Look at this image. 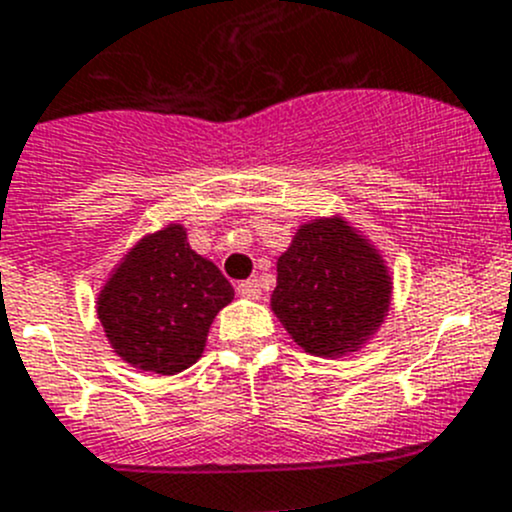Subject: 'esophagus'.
<instances>
[{
    "label": "esophagus",
    "instance_id": "esophagus-1",
    "mask_svg": "<svg viewBox=\"0 0 512 512\" xmlns=\"http://www.w3.org/2000/svg\"><path fill=\"white\" fill-rule=\"evenodd\" d=\"M237 295L247 297V300H260L262 290H260V282L257 280H245L237 285Z\"/></svg>",
    "mask_w": 512,
    "mask_h": 512
}]
</instances>
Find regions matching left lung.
Returning a JSON list of instances; mask_svg holds the SVG:
<instances>
[{
	"mask_svg": "<svg viewBox=\"0 0 512 512\" xmlns=\"http://www.w3.org/2000/svg\"><path fill=\"white\" fill-rule=\"evenodd\" d=\"M393 277L345 217L305 222L277 260L270 307L292 340L317 357L360 350L385 322Z\"/></svg>",
	"mask_w": 512,
	"mask_h": 512,
	"instance_id": "obj_1",
	"label": "left lung"
}]
</instances>
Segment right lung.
<instances>
[{"instance_id": "add662e5", "label": "right lung", "mask_w": 512, "mask_h": 512, "mask_svg": "<svg viewBox=\"0 0 512 512\" xmlns=\"http://www.w3.org/2000/svg\"><path fill=\"white\" fill-rule=\"evenodd\" d=\"M235 290L215 262L197 255L170 222L119 260L97 295L112 350L132 367L177 375L202 357L212 320Z\"/></svg>"}]
</instances>
